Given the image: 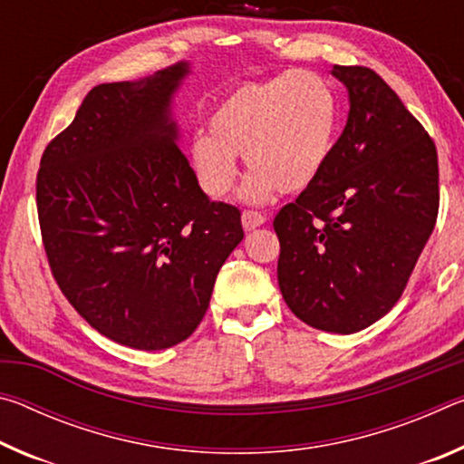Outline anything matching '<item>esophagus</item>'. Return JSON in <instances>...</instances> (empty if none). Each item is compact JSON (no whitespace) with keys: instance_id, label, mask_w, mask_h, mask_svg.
Listing matches in <instances>:
<instances>
[{"instance_id":"34e87169","label":"esophagus","mask_w":464,"mask_h":464,"mask_svg":"<svg viewBox=\"0 0 464 464\" xmlns=\"http://www.w3.org/2000/svg\"><path fill=\"white\" fill-rule=\"evenodd\" d=\"M266 223V217L257 210H243L241 215V225L246 231H254L257 227H262Z\"/></svg>"}]
</instances>
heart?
<instances>
[{
  "label": "heart",
  "instance_id": "obj_1",
  "mask_svg": "<svg viewBox=\"0 0 464 464\" xmlns=\"http://www.w3.org/2000/svg\"><path fill=\"white\" fill-rule=\"evenodd\" d=\"M337 100L313 72L290 69L264 82L231 90L210 116V130L194 135L190 166L210 198H225L239 176L243 153L251 174L239 196L262 204L278 190L303 192L332 157L337 135Z\"/></svg>",
  "mask_w": 464,
  "mask_h": 464
}]
</instances>
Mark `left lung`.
I'll return each mask as SVG.
<instances>
[{"mask_svg":"<svg viewBox=\"0 0 464 464\" xmlns=\"http://www.w3.org/2000/svg\"><path fill=\"white\" fill-rule=\"evenodd\" d=\"M343 132L319 178L274 218L278 286L304 324L356 334L399 301L438 217L434 140L381 75L334 65Z\"/></svg>","mask_w":464,"mask_h":464,"instance_id":"obj_1","label":"left lung"}]
</instances>
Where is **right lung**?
I'll list each match as a JSON object with an SVG mask.
<instances>
[{
  "label": "right lung",
  "mask_w": 464,
  "mask_h": 464,
  "mask_svg": "<svg viewBox=\"0 0 464 464\" xmlns=\"http://www.w3.org/2000/svg\"><path fill=\"white\" fill-rule=\"evenodd\" d=\"M188 61L100 83L44 149L38 221L53 276L116 343L166 350L190 337L231 251L241 213L213 202L179 149L174 98Z\"/></svg>",
  "instance_id": "obj_1"
}]
</instances>
